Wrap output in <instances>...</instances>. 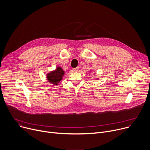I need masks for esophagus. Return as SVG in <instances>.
<instances>
[{"mask_svg": "<svg viewBox=\"0 0 150 150\" xmlns=\"http://www.w3.org/2000/svg\"><path fill=\"white\" fill-rule=\"evenodd\" d=\"M79 69V67H77L76 68H75V69H74V72H78Z\"/></svg>", "mask_w": 150, "mask_h": 150, "instance_id": "1", "label": "esophagus"}]
</instances>
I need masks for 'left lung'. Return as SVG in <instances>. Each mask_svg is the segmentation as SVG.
Instances as JSON below:
<instances>
[{"instance_id": "1", "label": "left lung", "mask_w": 150, "mask_h": 150, "mask_svg": "<svg viewBox=\"0 0 150 150\" xmlns=\"http://www.w3.org/2000/svg\"><path fill=\"white\" fill-rule=\"evenodd\" d=\"M99 79V78H94V80H98Z\"/></svg>"}]
</instances>
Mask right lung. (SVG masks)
<instances>
[{"instance_id":"add662e5","label":"right lung","mask_w":150,"mask_h":150,"mask_svg":"<svg viewBox=\"0 0 150 150\" xmlns=\"http://www.w3.org/2000/svg\"><path fill=\"white\" fill-rule=\"evenodd\" d=\"M65 72L60 66H57L55 70L50 71L47 74V79L50 84L57 86L62 81Z\"/></svg>"}]
</instances>
